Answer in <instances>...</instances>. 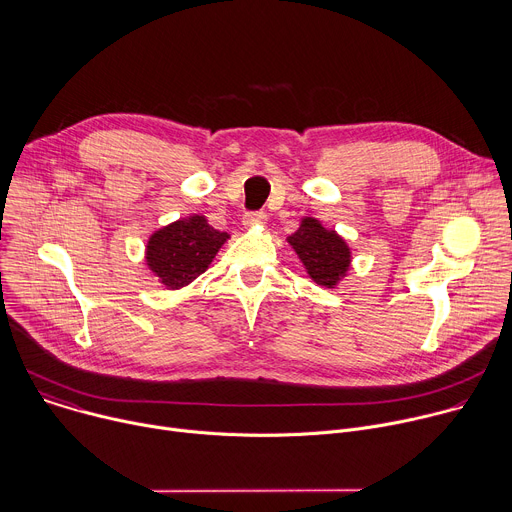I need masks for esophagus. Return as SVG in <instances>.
I'll return each mask as SVG.
<instances>
[{
	"label": "esophagus",
	"mask_w": 512,
	"mask_h": 512,
	"mask_svg": "<svg viewBox=\"0 0 512 512\" xmlns=\"http://www.w3.org/2000/svg\"><path fill=\"white\" fill-rule=\"evenodd\" d=\"M265 221H267L265 212H245L243 216V223L247 227H259V225H265Z\"/></svg>",
	"instance_id": "esophagus-1"
}]
</instances>
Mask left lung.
I'll use <instances>...</instances> for the list:
<instances>
[{"label":"left lung","instance_id":"obj_1","mask_svg":"<svg viewBox=\"0 0 512 512\" xmlns=\"http://www.w3.org/2000/svg\"><path fill=\"white\" fill-rule=\"evenodd\" d=\"M287 241L318 285L334 287L348 271L350 249L334 231H326L316 218H304L300 229Z\"/></svg>","mask_w":512,"mask_h":512}]
</instances>
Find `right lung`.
Instances as JSON below:
<instances>
[{"label":"right lung","mask_w":512,"mask_h":512,"mask_svg":"<svg viewBox=\"0 0 512 512\" xmlns=\"http://www.w3.org/2000/svg\"><path fill=\"white\" fill-rule=\"evenodd\" d=\"M227 239L229 235L212 229L204 216H190L154 233L145 261L166 287L178 289L208 269Z\"/></svg>","instance_id":"1"}]
</instances>
